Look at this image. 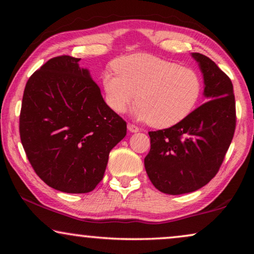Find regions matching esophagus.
<instances>
[{
  "instance_id": "obj_1",
  "label": "esophagus",
  "mask_w": 254,
  "mask_h": 254,
  "mask_svg": "<svg viewBox=\"0 0 254 254\" xmlns=\"http://www.w3.org/2000/svg\"><path fill=\"white\" fill-rule=\"evenodd\" d=\"M127 130L132 133H135V132H139V127H135L134 124L132 123H127Z\"/></svg>"
}]
</instances>
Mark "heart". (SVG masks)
<instances>
[{
    "label": "heart",
    "instance_id": "heart-1",
    "mask_svg": "<svg viewBox=\"0 0 254 254\" xmlns=\"http://www.w3.org/2000/svg\"><path fill=\"white\" fill-rule=\"evenodd\" d=\"M117 71L103 75L106 103L124 113L135 101L137 120L157 128L174 127L195 109L201 80L188 67L152 55H132L114 62Z\"/></svg>",
    "mask_w": 254,
    "mask_h": 254
}]
</instances>
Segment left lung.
Returning a JSON list of instances; mask_svg holds the SVG:
<instances>
[{
	"label": "left lung",
	"instance_id": "8db88e82",
	"mask_svg": "<svg viewBox=\"0 0 254 254\" xmlns=\"http://www.w3.org/2000/svg\"><path fill=\"white\" fill-rule=\"evenodd\" d=\"M204 78L207 102L176 126L149 132L145 171L158 190L195 191L212 180L233 139L236 123L233 85L212 59L192 53Z\"/></svg>",
	"mask_w": 254,
	"mask_h": 254
}]
</instances>
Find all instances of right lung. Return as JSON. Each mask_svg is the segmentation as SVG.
<instances>
[{"label": "right lung", "instance_id": "add662e5", "mask_svg": "<svg viewBox=\"0 0 254 254\" xmlns=\"http://www.w3.org/2000/svg\"><path fill=\"white\" fill-rule=\"evenodd\" d=\"M79 60L59 56L33 72L20 113L21 142L33 170L69 194L97 186L110 151L127 135L126 121L103 100Z\"/></svg>", "mask_w": 254, "mask_h": 254}]
</instances>
